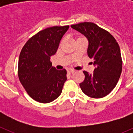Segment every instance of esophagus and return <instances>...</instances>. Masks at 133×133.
Segmentation results:
<instances>
[{
    "label": "esophagus",
    "instance_id": "34e87169",
    "mask_svg": "<svg viewBox=\"0 0 133 133\" xmlns=\"http://www.w3.org/2000/svg\"><path fill=\"white\" fill-rule=\"evenodd\" d=\"M67 72H68V73H69V74L74 73V72H75V70H68Z\"/></svg>",
    "mask_w": 133,
    "mask_h": 133
}]
</instances>
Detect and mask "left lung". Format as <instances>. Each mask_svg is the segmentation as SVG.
<instances>
[{
    "instance_id": "1",
    "label": "left lung",
    "mask_w": 133,
    "mask_h": 133,
    "mask_svg": "<svg viewBox=\"0 0 133 133\" xmlns=\"http://www.w3.org/2000/svg\"><path fill=\"white\" fill-rule=\"evenodd\" d=\"M71 28L87 37L88 56L96 66L92 75L83 71L85 77L80 87L89 97L103 98L113 90L121 74L123 62L119 45L109 32L95 23H81L72 24Z\"/></svg>"
}]
</instances>
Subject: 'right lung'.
I'll return each instance as SVG.
<instances>
[{
	"mask_svg": "<svg viewBox=\"0 0 133 133\" xmlns=\"http://www.w3.org/2000/svg\"><path fill=\"white\" fill-rule=\"evenodd\" d=\"M69 28V25L56 26L41 30L32 36L21 50L18 78L28 95L36 101L50 103L62 92L66 70H56L50 60Z\"/></svg>",
	"mask_w": 133,
	"mask_h": 133,
	"instance_id": "right-lung-1",
	"label": "right lung"
}]
</instances>
